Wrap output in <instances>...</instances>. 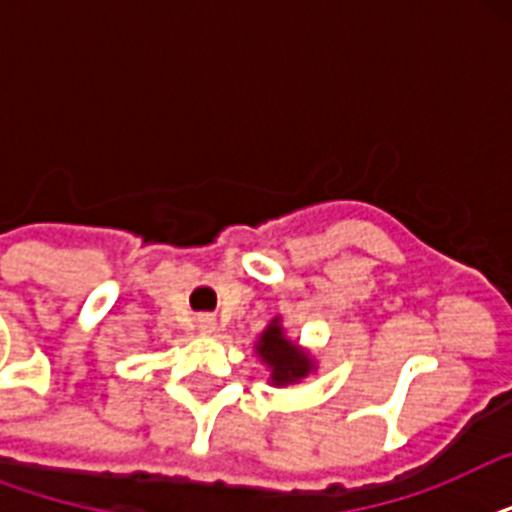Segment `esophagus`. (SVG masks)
Here are the masks:
<instances>
[{
  "label": "esophagus",
  "mask_w": 512,
  "mask_h": 512,
  "mask_svg": "<svg viewBox=\"0 0 512 512\" xmlns=\"http://www.w3.org/2000/svg\"><path fill=\"white\" fill-rule=\"evenodd\" d=\"M199 329L204 332V335H212L217 329V321L212 319V316H199Z\"/></svg>",
  "instance_id": "1"
}]
</instances>
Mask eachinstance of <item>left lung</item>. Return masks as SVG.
<instances>
[{
  "instance_id": "obj_1",
  "label": "left lung",
  "mask_w": 512,
  "mask_h": 512,
  "mask_svg": "<svg viewBox=\"0 0 512 512\" xmlns=\"http://www.w3.org/2000/svg\"><path fill=\"white\" fill-rule=\"evenodd\" d=\"M255 356L268 369V385L273 388H289L303 382L308 374H316V358L308 348L287 335L284 319L268 321V327L255 340Z\"/></svg>"
}]
</instances>
